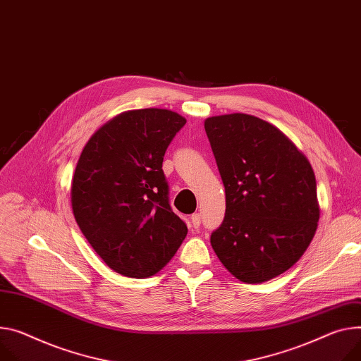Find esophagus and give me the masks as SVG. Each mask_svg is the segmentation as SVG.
Returning <instances> with one entry per match:
<instances>
[{
    "mask_svg": "<svg viewBox=\"0 0 361 361\" xmlns=\"http://www.w3.org/2000/svg\"><path fill=\"white\" fill-rule=\"evenodd\" d=\"M190 223H192V227H193V228H200V226H201V215H200L198 212L192 214Z\"/></svg>",
    "mask_w": 361,
    "mask_h": 361,
    "instance_id": "1",
    "label": "esophagus"
}]
</instances>
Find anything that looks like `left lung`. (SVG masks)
<instances>
[{
  "mask_svg": "<svg viewBox=\"0 0 361 361\" xmlns=\"http://www.w3.org/2000/svg\"><path fill=\"white\" fill-rule=\"evenodd\" d=\"M204 126L226 188V216L211 245L238 281L267 282L290 269L315 235L312 166L279 128L255 116H216Z\"/></svg>",
  "mask_w": 361,
  "mask_h": 361,
  "instance_id": "left-lung-1",
  "label": "left lung"
}]
</instances>
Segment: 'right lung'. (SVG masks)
Wrapping results in <instances>:
<instances>
[{
  "instance_id": "add662e5",
  "label": "right lung",
  "mask_w": 361,
  "mask_h": 361,
  "mask_svg": "<svg viewBox=\"0 0 361 361\" xmlns=\"http://www.w3.org/2000/svg\"><path fill=\"white\" fill-rule=\"evenodd\" d=\"M185 123L171 109L126 111L98 128L80 153L71 186L75 219L95 253L123 276L156 274L186 237L161 169Z\"/></svg>"
}]
</instances>
